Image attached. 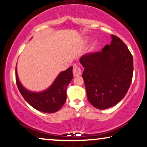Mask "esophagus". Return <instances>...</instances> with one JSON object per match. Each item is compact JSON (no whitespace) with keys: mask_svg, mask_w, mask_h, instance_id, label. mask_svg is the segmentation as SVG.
Here are the masks:
<instances>
[{"mask_svg":"<svg viewBox=\"0 0 147 147\" xmlns=\"http://www.w3.org/2000/svg\"><path fill=\"white\" fill-rule=\"evenodd\" d=\"M72 72H73V75L74 76H79L81 75V68H79V66H77V65H75L73 66V70H72Z\"/></svg>","mask_w":147,"mask_h":147,"instance_id":"1","label":"esophagus"}]
</instances>
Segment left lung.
I'll list each match as a JSON object with an SVG mask.
<instances>
[{
  "label": "left lung",
  "instance_id": "8db88e82",
  "mask_svg": "<svg viewBox=\"0 0 147 147\" xmlns=\"http://www.w3.org/2000/svg\"><path fill=\"white\" fill-rule=\"evenodd\" d=\"M111 36V44L101 51L85 54L80 58L88 99L98 109L109 108L121 101L133 77L131 53L121 39Z\"/></svg>",
  "mask_w": 147,
  "mask_h": 147
}]
</instances>
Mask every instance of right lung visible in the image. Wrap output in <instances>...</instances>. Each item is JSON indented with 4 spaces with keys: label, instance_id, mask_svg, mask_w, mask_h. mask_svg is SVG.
<instances>
[{
    "label": "right lung",
    "instance_id": "add662e5",
    "mask_svg": "<svg viewBox=\"0 0 147 147\" xmlns=\"http://www.w3.org/2000/svg\"><path fill=\"white\" fill-rule=\"evenodd\" d=\"M73 78L72 66L60 72L53 84L40 92H34L22 86L18 77L16 68V80L23 98L33 108L45 113H54L59 110L66 100V88Z\"/></svg>",
    "mask_w": 147,
    "mask_h": 147
}]
</instances>
